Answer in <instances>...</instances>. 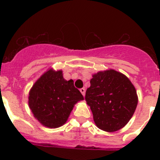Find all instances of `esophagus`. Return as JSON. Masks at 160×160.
Wrapping results in <instances>:
<instances>
[{
    "instance_id": "1",
    "label": "esophagus",
    "mask_w": 160,
    "mask_h": 160,
    "mask_svg": "<svg viewBox=\"0 0 160 160\" xmlns=\"http://www.w3.org/2000/svg\"><path fill=\"white\" fill-rule=\"evenodd\" d=\"M80 92L82 93V95L84 96V95H85V92H86L85 89H84V88H82V89H80Z\"/></svg>"
}]
</instances>
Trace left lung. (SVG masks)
Here are the masks:
<instances>
[{"label":"left lung","instance_id":"left-lung-1","mask_svg":"<svg viewBox=\"0 0 160 160\" xmlns=\"http://www.w3.org/2000/svg\"><path fill=\"white\" fill-rule=\"evenodd\" d=\"M85 99L97 127L108 132L118 131L128 123L138 101L129 79L113 69L92 75Z\"/></svg>","mask_w":160,"mask_h":160}]
</instances>
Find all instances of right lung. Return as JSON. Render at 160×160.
Segmentation results:
<instances>
[{
    "mask_svg": "<svg viewBox=\"0 0 160 160\" xmlns=\"http://www.w3.org/2000/svg\"><path fill=\"white\" fill-rule=\"evenodd\" d=\"M83 100L73 80L52 68L38 79L29 92L28 105L34 117L46 127L56 128L66 122L74 104Z\"/></svg>",
    "mask_w": 160,
    "mask_h": 160,
    "instance_id": "add662e5",
    "label": "right lung"
}]
</instances>
